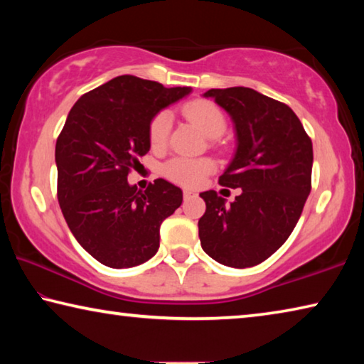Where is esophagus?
I'll list each match as a JSON object with an SVG mask.
<instances>
[{"label": "esophagus", "instance_id": "obj_1", "mask_svg": "<svg viewBox=\"0 0 364 364\" xmlns=\"http://www.w3.org/2000/svg\"><path fill=\"white\" fill-rule=\"evenodd\" d=\"M183 196H184V199H189V197L196 196V193H194V191H191V189H184L183 191Z\"/></svg>", "mask_w": 364, "mask_h": 364}]
</instances>
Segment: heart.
<instances>
[{"label": "heart", "instance_id": "heart-1", "mask_svg": "<svg viewBox=\"0 0 364 364\" xmlns=\"http://www.w3.org/2000/svg\"><path fill=\"white\" fill-rule=\"evenodd\" d=\"M183 114L208 138H218L226 130V119L221 109L210 101L197 100L188 102L183 107ZM171 128V114L168 110H160L152 117L149 123V141L154 149H160L167 144ZM215 170L212 159H189L173 157L164 165V175L168 180L183 186H197Z\"/></svg>", "mask_w": 364, "mask_h": 364}]
</instances>
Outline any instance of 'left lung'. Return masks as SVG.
<instances>
[{
    "label": "left lung",
    "instance_id": "left-lung-1",
    "mask_svg": "<svg viewBox=\"0 0 364 364\" xmlns=\"http://www.w3.org/2000/svg\"><path fill=\"white\" fill-rule=\"evenodd\" d=\"M236 128V154L218 183L241 188L226 205L200 193V245L215 262L249 268L267 260L291 236L311 191L313 146L294 110L252 88L208 90Z\"/></svg>",
    "mask_w": 364,
    "mask_h": 364
}]
</instances>
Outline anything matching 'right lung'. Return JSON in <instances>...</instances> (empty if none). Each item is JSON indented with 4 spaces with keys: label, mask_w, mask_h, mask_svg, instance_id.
<instances>
[{
    "label": "right lung",
    "mask_w": 364,
    "mask_h": 364,
    "mask_svg": "<svg viewBox=\"0 0 364 364\" xmlns=\"http://www.w3.org/2000/svg\"><path fill=\"white\" fill-rule=\"evenodd\" d=\"M191 93L188 86L120 75L73 104L56 143L58 200L78 244L109 268H132L156 255L160 225L183 191L157 178L130 186V170L151 149L152 117Z\"/></svg>",
    "instance_id": "obj_1"
}]
</instances>
